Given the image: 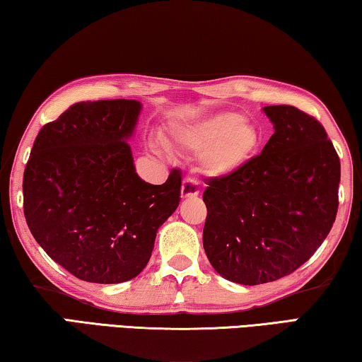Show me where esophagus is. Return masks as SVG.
I'll list each match as a JSON object with an SVG mask.
<instances>
[{
	"label": "esophagus",
	"mask_w": 362,
	"mask_h": 362,
	"mask_svg": "<svg viewBox=\"0 0 362 362\" xmlns=\"http://www.w3.org/2000/svg\"><path fill=\"white\" fill-rule=\"evenodd\" d=\"M199 194V187L198 182L192 177H185L182 182V198H192V196Z\"/></svg>",
	"instance_id": "esophagus-1"
}]
</instances>
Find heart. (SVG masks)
Returning a JSON list of instances; mask_svg holds the SVG:
<instances>
[{
	"label": "heart",
	"mask_w": 362,
	"mask_h": 362,
	"mask_svg": "<svg viewBox=\"0 0 362 362\" xmlns=\"http://www.w3.org/2000/svg\"><path fill=\"white\" fill-rule=\"evenodd\" d=\"M174 145L198 153L201 173L226 177L246 168L262 146V132L244 115L225 112L173 131Z\"/></svg>",
	"instance_id": "1"
}]
</instances>
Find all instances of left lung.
<instances>
[{
	"label": "left lung",
	"instance_id": "1",
	"mask_svg": "<svg viewBox=\"0 0 362 362\" xmlns=\"http://www.w3.org/2000/svg\"><path fill=\"white\" fill-rule=\"evenodd\" d=\"M263 112L274 134L246 168L207 180L203 246L233 283H272L326 240L339 209L340 159L315 116L292 105Z\"/></svg>",
	"mask_w": 362,
	"mask_h": 362
}]
</instances>
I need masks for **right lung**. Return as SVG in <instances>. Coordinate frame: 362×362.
Masks as SVG:
<instances>
[{
	"label": "right lung",
	"mask_w": 362,
	"mask_h": 362,
	"mask_svg": "<svg viewBox=\"0 0 362 362\" xmlns=\"http://www.w3.org/2000/svg\"><path fill=\"white\" fill-rule=\"evenodd\" d=\"M137 100L73 103L41 127L23 170V214L45 252L78 279L116 284L146 267L156 231L180 203L182 174H136L126 139Z\"/></svg>",
	"instance_id": "add662e5"
}]
</instances>
